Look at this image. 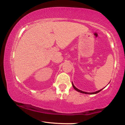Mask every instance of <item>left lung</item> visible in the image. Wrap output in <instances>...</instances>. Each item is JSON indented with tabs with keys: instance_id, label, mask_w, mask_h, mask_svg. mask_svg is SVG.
I'll list each match as a JSON object with an SVG mask.
<instances>
[{
	"instance_id": "1",
	"label": "left lung",
	"mask_w": 125,
	"mask_h": 125,
	"mask_svg": "<svg viewBox=\"0 0 125 125\" xmlns=\"http://www.w3.org/2000/svg\"><path fill=\"white\" fill-rule=\"evenodd\" d=\"M72 85H73V88H74V89L75 90H77V91H78V92H80V93H85V94H96V93H99V92H101V90H102V89H101V90H98V91H97V92H93V93H87V92H85L81 91V90H79V89H78L76 88V87L74 86V85L73 84V83H72Z\"/></svg>"
}]
</instances>
